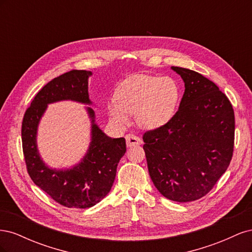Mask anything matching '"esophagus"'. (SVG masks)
I'll use <instances>...</instances> for the list:
<instances>
[{"instance_id":"34e87169","label":"esophagus","mask_w":252,"mask_h":252,"mask_svg":"<svg viewBox=\"0 0 252 252\" xmlns=\"http://www.w3.org/2000/svg\"><path fill=\"white\" fill-rule=\"evenodd\" d=\"M126 144L128 147H131V146H136V145H141L142 144V140L139 138V136H136L134 134H127L126 136Z\"/></svg>"}]
</instances>
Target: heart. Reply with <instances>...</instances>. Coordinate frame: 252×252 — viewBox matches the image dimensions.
Returning a JSON list of instances; mask_svg holds the SVG:
<instances>
[{"label": "heart", "mask_w": 252, "mask_h": 252, "mask_svg": "<svg viewBox=\"0 0 252 252\" xmlns=\"http://www.w3.org/2000/svg\"><path fill=\"white\" fill-rule=\"evenodd\" d=\"M180 100L178 83L170 77L134 74L120 84L116 100L107 109L110 118L120 125L130 121V114L143 128H157L166 124L175 113Z\"/></svg>", "instance_id": "b5f03b06"}]
</instances>
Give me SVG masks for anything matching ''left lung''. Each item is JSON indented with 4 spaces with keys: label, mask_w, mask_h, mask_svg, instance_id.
I'll use <instances>...</instances> for the list:
<instances>
[{
    "label": "left lung",
    "mask_w": 252,
    "mask_h": 252,
    "mask_svg": "<svg viewBox=\"0 0 252 252\" xmlns=\"http://www.w3.org/2000/svg\"><path fill=\"white\" fill-rule=\"evenodd\" d=\"M171 69L185 83L179 110L165 125L144 133L143 148L159 193L191 202L207 194L230 164L234 112L212 81L187 68Z\"/></svg>",
    "instance_id": "obj_1"
}]
</instances>
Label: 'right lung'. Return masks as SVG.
<instances>
[{
    "mask_svg": "<svg viewBox=\"0 0 252 252\" xmlns=\"http://www.w3.org/2000/svg\"><path fill=\"white\" fill-rule=\"evenodd\" d=\"M87 70H71L47 83L36 94L22 123V145L27 171L34 184L59 204L68 208H89L107 195L116 179L117 167L126 152L124 138L112 139L94 123V111L87 107L91 120V142L81 162L70 169H51L43 162L36 147L37 126L47 105L75 101L91 105Z\"/></svg>",
    "mask_w": 252,
    "mask_h": 252,
    "instance_id": "add662e5",
    "label": "right lung"
}]
</instances>
